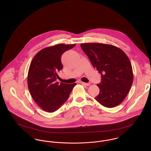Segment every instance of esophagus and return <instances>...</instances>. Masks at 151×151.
I'll use <instances>...</instances> for the list:
<instances>
[{"label": "esophagus", "instance_id": "1", "mask_svg": "<svg viewBox=\"0 0 151 151\" xmlns=\"http://www.w3.org/2000/svg\"><path fill=\"white\" fill-rule=\"evenodd\" d=\"M81 83L83 84V85H84V86H89L90 85L89 83H84V82H81Z\"/></svg>", "mask_w": 151, "mask_h": 151}]
</instances>
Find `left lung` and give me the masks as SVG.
<instances>
[{
  "label": "left lung",
  "mask_w": 151,
  "mask_h": 151,
  "mask_svg": "<svg viewBox=\"0 0 151 151\" xmlns=\"http://www.w3.org/2000/svg\"><path fill=\"white\" fill-rule=\"evenodd\" d=\"M81 47L101 74V83L97 84L99 93L95 99L106 108L118 106L126 98L133 82L128 56L120 48L109 44L81 43Z\"/></svg>",
  "instance_id": "1"
}]
</instances>
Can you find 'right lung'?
Here are the masks:
<instances>
[{
	"label": "right lung",
	"instance_id": "1",
	"mask_svg": "<svg viewBox=\"0 0 151 151\" xmlns=\"http://www.w3.org/2000/svg\"><path fill=\"white\" fill-rule=\"evenodd\" d=\"M76 44H58L38 52L29 65L27 83L29 92L36 104L47 112L60 108L69 98L76 83L59 84L56 80L63 68L61 56Z\"/></svg>",
	"mask_w": 151,
	"mask_h": 151
}]
</instances>
